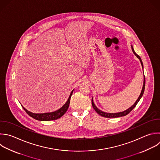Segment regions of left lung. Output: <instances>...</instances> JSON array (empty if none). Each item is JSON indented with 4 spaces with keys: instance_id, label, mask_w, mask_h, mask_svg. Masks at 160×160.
Segmentation results:
<instances>
[{
    "instance_id": "obj_1",
    "label": "left lung",
    "mask_w": 160,
    "mask_h": 160,
    "mask_svg": "<svg viewBox=\"0 0 160 160\" xmlns=\"http://www.w3.org/2000/svg\"><path fill=\"white\" fill-rule=\"evenodd\" d=\"M131 49H132V51L134 53V54L139 59L140 62H141V66H142V69H143V64H142V62L141 61V58L135 52L133 48H132V46L131 45ZM144 88H145V78H144V81H143V86H142V90H141V94L139 95V96L138 97V98L137 99V100L136 101V102H134V104L131 106L129 108H128V109L124 111H122V112H114V113H109V112H104V111H102L101 110L99 109L96 106V105L94 104V101H93V98H92V100H91V102H92V106L93 107V108L94 109V110L96 111V112L98 114H99L100 116H103V117H105V118H118V117H121V116H124L126 115H127L128 114H129L134 108L135 106H136V104H138V102H139V101L140 100V99L141 98V97L143 95V93H144Z\"/></svg>"
}]
</instances>
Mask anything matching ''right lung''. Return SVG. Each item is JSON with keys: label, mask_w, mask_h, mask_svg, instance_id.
Wrapping results in <instances>:
<instances>
[{"label": "right lung", "mask_w": 160, "mask_h": 160, "mask_svg": "<svg viewBox=\"0 0 160 160\" xmlns=\"http://www.w3.org/2000/svg\"><path fill=\"white\" fill-rule=\"evenodd\" d=\"M74 89L71 91L69 97L68 99V101L66 102V103L59 109L53 111V112H45V113H33L32 112H30L29 111L27 110L25 108H24L22 106V107L23 109L25 110V111L32 118L34 119L38 120V121H52V120H55L60 118L61 116H62L64 113L67 111L69 103H70V99L71 98V96L72 94Z\"/></svg>", "instance_id": "right-lung-1"}]
</instances>
